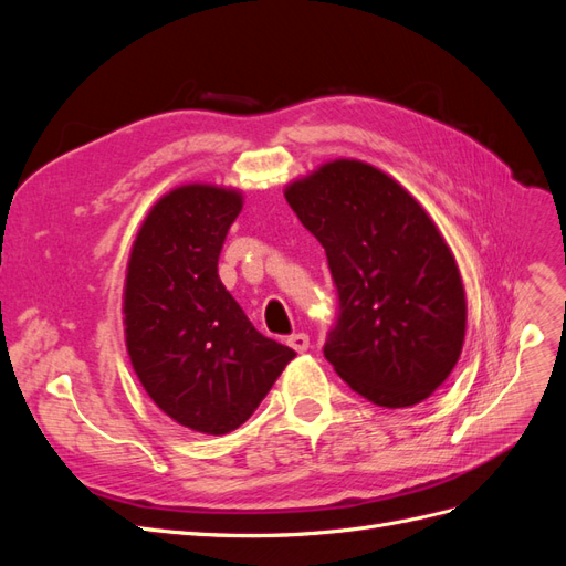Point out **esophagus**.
I'll return each mask as SVG.
<instances>
[{
	"label": "esophagus",
	"instance_id": "esophagus-1",
	"mask_svg": "<svg viewBox=\"0 0 566 566\" xmlns=\"http://www.w3.org/2000/svg\"><path fill=\"white\" fill-rule=\"evenodd\" d=\"M287 347H293L295 352H306L310 349V335L306 333H295V335H290L287 337Z\"/></svg>",
	"mask_w": 566,
	"mask_h": 566
}]
</instances>
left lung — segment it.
Here are the masks:
<instances>
[{
	"label": "left lung",
	"mask_w": 566,
	"mask_h": 566,
	"mask_svg": "<svg viewBox=\"0 0 566 566\" xmlns=\"http://www.w3.org/2000/svg\"><path fill=\"white\" fill-rule=\"evenodd\" d=\"M285 200L328 256L337 314L323 354L364 399L416 406L449 378L465 339V290L432 219L380 169L335 160Z\"/></svg>",
	"instance_id": "obj_1"
}]
</instances>
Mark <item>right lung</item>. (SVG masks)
<instances>
[{
  "mask_svg": "<svg viewBox=\"0 0 566 566\" xmlns=\"http://www.w3.org/2000/svg\"><path fill=\"white\" fill-rule=\"evenodd\" d=\"M241 208L227 188H175L146 217L127 266L132 366L163 413L202 434L241 427L295 358L254 328L219 281Z\"/></svg>",
  "mask_w": 566,
  "mask_h": 566,
  "instance_id": "1",
  "label": "right lung"
}]
</instances>
